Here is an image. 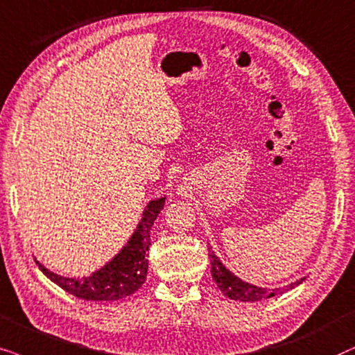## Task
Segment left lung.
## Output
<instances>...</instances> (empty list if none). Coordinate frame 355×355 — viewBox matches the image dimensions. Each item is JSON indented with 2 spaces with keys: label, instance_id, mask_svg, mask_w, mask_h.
Segmentation results:
<instances>
[{
  "label": "left lung",
  "instance_id": "left-lung-1",
  "mask_svg": "<svg viewBox=\"0 0 355 355\" xmlns=\"http://www.w3.org/2000/svg\"><path fill=\"white\" fill-rule=\"evenodd\" d=\"M209 252H211L209 257H211L212 279H214V282L220 289L222 294L227 295L229 299H232V300L258 302L263 299H269V297L284 294V292L294 289V287H297L305 281V277H302V279L291 282L289 286L279 287V289H266V287H258V286L248 284V282H245L240 279V277L235 276L232 271H229V269L225 268V264H222L220 259L216 257V253L212 252L211 247H209Z\"/></svg>",
  "mask_w": 355,
  "mask_h": 355
}]
</instances>
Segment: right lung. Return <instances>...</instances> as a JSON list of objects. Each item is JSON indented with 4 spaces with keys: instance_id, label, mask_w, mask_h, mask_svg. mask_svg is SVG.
<instances>
[{
    "instance_id": "right-lung-1",
    "label": "right lung",
    "mask_w": 355,
    "mask_h": 355,
    "mask_svg": "<svg viewBox=\"0 0 355 355\" xmlns=\"http://www.w3.org/2000/svg\"><path fill=\"white\" fill-rule=\"evenodd\" d=\"M165 196L149 201L141 217L138 227L131 235L128 243L116 253L105 266L97 269L91 276L64 277L46 269L37 261L40 271L53 281L61 289L69 292L78 299L113 302L135 294L144 284L148 276V252L150 245V229L164 209Z\"/></svg>"
}]
</instances>
